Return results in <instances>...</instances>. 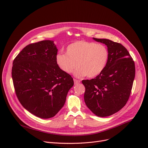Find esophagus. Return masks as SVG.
<instances>
[{
	"mask_svg": "<svg viewBox=\"0 0 148 148\" xmlns=\"http://www.w3.org/2000/svg\"><path fill=\"white\" fill-rule=\"evenodd\" d=\"M74 84H77L80 83V80H77V79H74Z\"/></svg>",
	"mask_w": 148,
	"mask_h": 148,
	"instance_id": "1",
	"label": "esophagus"
}]
</instances>
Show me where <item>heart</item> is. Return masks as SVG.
I'll return each instance as SVG.
<instances>
[{
	"label": "heart",
	"instance_id": "heart-1",
	"mask_svg": "<svg viewBox=\"0 0 148 148\" xmlns=\"http://www.w3.org/2000/svg\"><path fill=\"white\" fill-rule=\"evenodd\" d=\"M109 53L106 46L95 42L79 41L69 44L66 53H59L56 62L61 70L67 74L73 72L78 78H93L101 73L108 63Z\"/></svg>",
	"mask_w": 148,
	"mask_h": 148
}]
</instances>
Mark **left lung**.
<instances>
[{"label": "left lung", "mask_w": 148, "mask_h": 148, "mask_svg": "<svg viewBox=\"0 0 148 148\" xmlns=\"http://www.w3.org/2000/svg\"><path fill=\"white\" fill-rule=\"evenodd\" d=\"M93 40L107 45L109 58L101 73L94 79L82 81L84 99L93 113L106 117L119 111L128 101L135 77V65L122 44L107 39Z\"/></svg>", "instance_id": "obj_1"}]
</instances>
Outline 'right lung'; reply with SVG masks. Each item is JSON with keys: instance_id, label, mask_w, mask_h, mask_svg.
<instances>
[{"instance_id": "obj_1", "label": "right lung", "mask_w": 148, "mask_h": 148, "mask_svg": "<svg viewBox=\"0 0 148 148\" xmlns=\"http://www.w3.org/2000/svg\"><path fill=\"white\" fill-rule=\"evenodd\" d=\"M58 49L51 40L30 44L13 61L12 78L21 104L42 119L55 116L65 104L73 79L56 62Z\"/></svg>"}]
</instances>
